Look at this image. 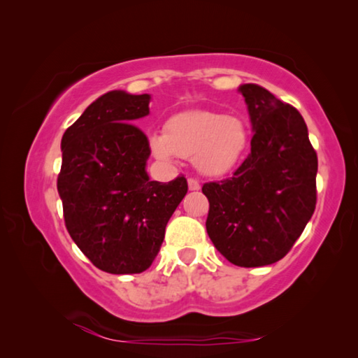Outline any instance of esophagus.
<instances>
[{"label": "esophagus", "mask_w": 358, "mask_h": 358, "mask_svg": "<svg viewBox=\"0 0 358 358\" xmlns=\"http://www.w3.org/2000/svg\"><path fill=\"white\" fill-rule=\"evenodd\" d=\"M187 187H189V191H199L201 189V183H199L197 180L189 178L187 180Z\"/></svg>", "instance_id": "esophagus-1"}]
</instances>
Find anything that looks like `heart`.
I'll use <instances>...</instances> for the list:
<instances>
[{
  "label": "heart",
  "instance_id": "heart-1",
  "mask_svg": "<svg viewBox=\"0 0 358 358\" xmlns=\"http://www.w3.org/2000/svg\"><path fill=\"white\" fill-rule=\"evenodd\" d=\"M248 145L250 134L243 121L205 110L173 115L166 123L164 134H150V147L159 159L192 157L197 171L210 177L224 175L237 167Z\"/></svg>",
  "mask_w": 358,
  "mask_h": 358
}]
</instances>
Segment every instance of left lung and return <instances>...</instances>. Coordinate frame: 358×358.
<instances>
[{
  "instance_id": "left-lung-1",
  "label": "left lung",
  "mask_w": 358,
  "mask_h": 358,
  "mask_svg": "<svg viewBox=\"0 0 358 358\" xmlns=\"http://www.w3.org/2000/svg\"><path fill=\"white\" fill-rule=\"evenodd\" d=\"M252 126L251 153L232 177L205 183L207 232L229 262L264 266L282 259L316 208L317 155L305 120L256 83L240 85Z\"/></svg>"
}]
</instances>
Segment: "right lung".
Here are the masks:
<instances>
[{
    "label": "right lung",
    "instance_id": "add662e5",
    "mask_svg": "<svg viewBox=\"0 0 358 358\" xmlns=\"http://www.w3.org/2000/svg\"><path fill=\"white\" fill-rule=\"evenodd\" d=\"M150 94L99 96L62 138L58 194L71 238L99 270L142 273L159 252L166 226L187 192L185 177L151 181L148 138L134 126Z\"/></svg>",
    "mask_w": 358,
    "mask_h": 358
}]
</instances>
